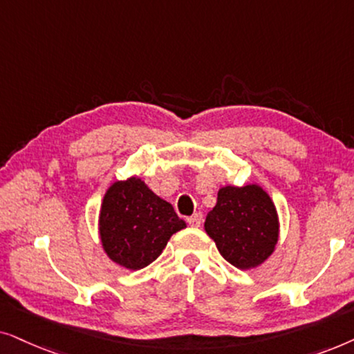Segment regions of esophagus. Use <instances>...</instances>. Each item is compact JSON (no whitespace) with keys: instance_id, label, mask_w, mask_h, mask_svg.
I'll return each mask as SVG.
<instances>
[{"instance_id":"esophagus-1","label":"esophagus","mask_w":354,"mask_h":354,"mask_svg":"<svg viewBox=\"0 0 354 354\" xmlns=\"http://www.w3.org/2000/svg\"><path fill=\"white\" fill-rule=\"evenodd\" d=\"M202 220H204V216H202L201 212H196L194 215H191L189 218H187V223H189L191 226H201L202 225Z\"/></svg>"}]
</instances>
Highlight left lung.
<instances>
[{"instance_id": "8db88e82", "label": "left lung", "mask_w": 354, "mask_h": 354, "mask_svg": "<svg viewBox=\"0 0 354 354\" xmlns=\"http://www.w3.org/2000/svg\"><path fill=\"white\" fill-rule=\"evenodd\" d=\"M204 228L221 256L241 270L259 267L279 243V214L257 185L223 186L207 214Z\"/></svg>"}]
</instances>
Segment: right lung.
<instances>
[{"instance_id":"right-lung-1","label":"right lung","mask_w":354,"mask_h":354,"mask_svg":"<svg viewBox=\"0 0 354 354\" xmlns=\"http://www.w3.org/2000/svg\"><path fill=\"white\" fill-rule=\"evenodd\" d=\"M186 228L169 202L140 178L115 181L102 201L98 233L103 251L118 266L140 270L157 259L168 239Z\"/></svg>"}]
</instances>
